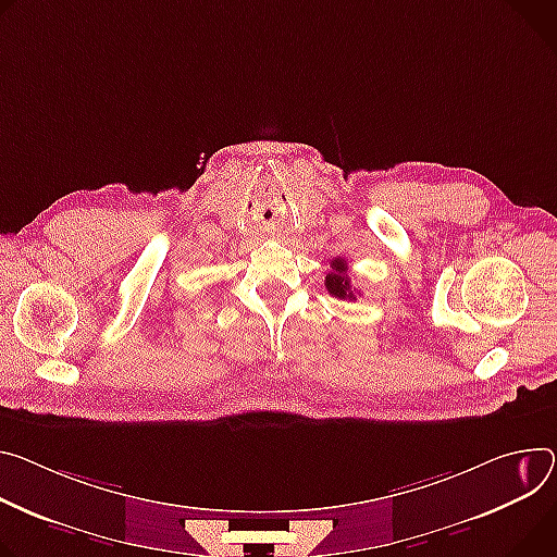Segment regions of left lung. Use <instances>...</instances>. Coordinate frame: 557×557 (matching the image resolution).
I'll use <instances>...</instances> for the list:
<instances>
[{
  "instance_id": "obj_1",
  "label": "left lung",
  "mask_w": 557,
  "mask_h": 557,
  "mask_svg": "<svg viewBox=\"0 0 557 557\" xmlns=\"http://www.w3.org/2000/svg\"><path fill=\"white\" fill-rule=\"evenodd\" d=\"M346 271H348L346 269V260H342V258L331 260V271H329V275L324 280V286L337 299H356V290H352Z\"/></svg>"
}]
</instances>
